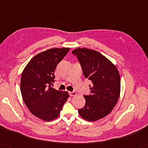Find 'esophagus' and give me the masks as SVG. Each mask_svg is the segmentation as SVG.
Returning a JSON list of instances; mask_svg holds the SVG:
<instances>
[{
	"instance_id": "esophagus-1",
	"label": "esophagus",
	"mask_w": 148,
	"mask_h": 148,
	"mask_svg": "<svg viewBox=\"0 0 148 148\" xmlns=\"http://www.w3.org/2000/svg\"><path fill=\"white\" fill-rule=\"evenodd\" d=\"M69 93V95L71 96V97H74V96L76 95V92H75V91H70Z\"/></svg>"
}]
</instances>
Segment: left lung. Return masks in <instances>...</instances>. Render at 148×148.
Segmentation results:
<instances>
[{"mask_svg": "<svg viewBox=\"0 0 148 148\" xmlns=\"http://www.w3.org/2000/svg\"><path fill=\"white\" fill-rule=\"evenodd\" d=\"M77 57L86 78L92 82L91 94L84 95L85 106L78 110L82 119L95 122L110 113L121 93V77L117 68L98 51L78 48L73 51Z\"/></svg>", "mask_w": 148, "mask_h": 148, "instance_id": "obj_1", "label": "left lung"}]
</instances>
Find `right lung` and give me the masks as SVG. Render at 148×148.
<instances>
[{
  "mask_svg": "<svg viewBox=\"0 0 148 148\" xmlns=\"http://www.w3.org/2000/svg\"><path fill=\"white\" fill-rule=\"evenodd\" d=\"M69 50V48H56L36 55L21 74L20 90L23 101L32 114L44 121L57 119L69 97L67 91L51 87L57 66Z\"/></svg>",
  "mask_w": 148,
  "mask_h": 148,
  "instance_id": "right-lung-1",
  "label": "right lung"
}]
</instances>
